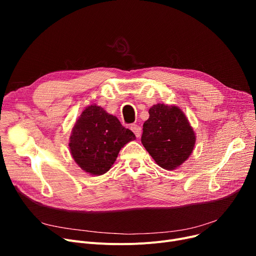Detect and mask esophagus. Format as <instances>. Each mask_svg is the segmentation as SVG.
Instances as JSON below:
<instances>
[{
    "instance_id": "1",
    "label": "esophagus",
    "mask_w": 256,
    "mask_h": 256,
    "mask_svg": "<svg viewBox=\"0 0 256 256\" xmlns=\"http://www.w3.org/2000/svg\"><path fill=\"white\" fill-rule=\"evenodd\" d=\"M130 130L134 132V134H135L137 138H139V137L141 136V132H142V130H141V128H140L139 126H137V124H134V126H130Z\"/></svg>"
}]
</instances>
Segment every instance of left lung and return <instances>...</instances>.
Wrapping results in <instances>:
<instances>
[{
    "label": "left lung",
    "mask_w": 256,
    "mask_h": 256,
    "mask_svg": "<svg viewBox=\"0 0 256 256\" xmlns=\"http://www.w3.org/2000/svg\"><path fill=\"white\" fill-rule=\"evenodd\" d=\"M148 113L141 142L160 167L176 169L191 156L195 146L196 136L189 120L176 106L154 104Z\"/></svg>",
    "instance_id": "8db88e82"
}]
</instances>
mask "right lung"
Here are the masks:
<instances>
[{
  "label": "right lung",
  "instance_id": "1",
  "mask_svg": "<svg viewBox=\"0 0 256 256\" xmlns=\"http://www.w3.org/2000/svg\"><path fill=\"white\" fill-rule=\"evenodd\" d=\"M136 139L117 117L91 104L80 115L72 128L70 150L74 162L91 176L109 171L122 147Z\"/></svg>",
  "mask_w": 256,
  "mask_h": 256
}]
</instances>
